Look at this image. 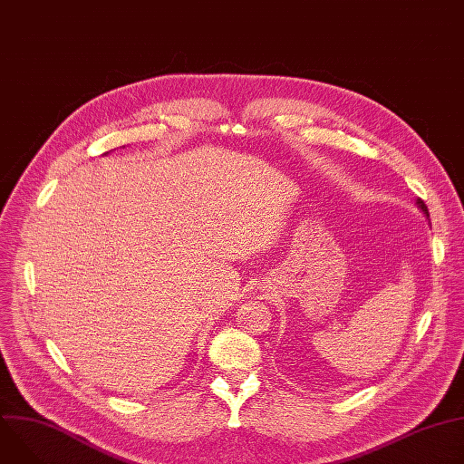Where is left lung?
<instances>
[{
	"label": "left lung",
	"instance_id": "obj_1",
	"mask_svg": "<svg viewBox=\"0 0 464 464\" xmlns=\"http://www.w3.org/2000/svg\"><path fill=\"white\" fill-rule=\"evenodd\" d=\"M415 204H417V208L422 211V215H424V217L430 220V213H428V208H426V204L420 200V198H417Z\"/></svg>",
	"mask_w": 464,
	"mask_h": 464
}]
</instances>
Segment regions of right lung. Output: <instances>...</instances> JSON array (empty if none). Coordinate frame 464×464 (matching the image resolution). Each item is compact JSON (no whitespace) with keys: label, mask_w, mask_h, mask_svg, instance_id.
<instances>
[{"label":"right lung","mask_w":464,"mask_h":464,"mask_svg":"<svg viewBox=\"0 0 464 464\" xmlns=\"http://www.w3.org/2000/svg\"><path fill=\"white\" fill-rule=\"evenodd\" d=\"M106 154H108V152H106ZM106 154H102V156H106Z\"/></svg>","instance_id":"add662e5"}]
</instances>
